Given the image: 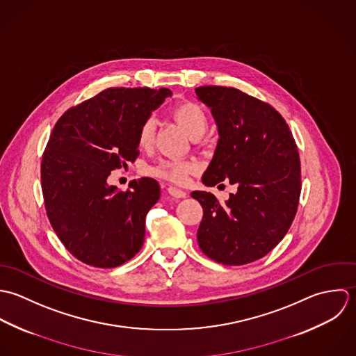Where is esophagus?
Returning a JSON list of instances; mask_svg holds the SVG:
<instances>
[{"mask_svg": "<svg viewBox=\"0 0 356 356\" xmlns=\"http://www.w3.org/2000/svg\"><path fill=\"white\" fill-rule=\"evenodd\" d=\"M168 193H169V195H172L173 198H184V197L187 195L184 191H181V190L176 188V187H168Z\"/></svg>", "mask_w": 356, "mask_h": 356, "instance_id": "34e87169", "label": "esophagus"}]
</instances>
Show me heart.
I'll list each match as a JSON object with an SVG mask.
<instances>
[{"label":"heart","mask_w":356,"mask_h":356,"mask_svg":"<svg viewBox=\"0 0 356 356\" xmlns=\"http://www.w3.org/2000/svg\"><path fill=\"white\" fill-rule=\"evenodd\" d=\"M170 115L193 139L201 138L208 129V115L205 110L195 102H179L170 110ZM154 136L155 122L152 118H147L143 121L138 131V143L142 148H148L154 142ZM194 170L195 165L190 161L183 159H165L149 169L151 175L176 184L186 183L188 175Z\"/></svg>","instance_id":"1"}]
</instances>
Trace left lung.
Listing matches in <instances>:
<instances>
[{
    "instance_id": "1",
    "label": "left lung",
    "mask_w": 356,
    "mask_h": 356,
    "mask_svg": "<svg viewBox=\"0 0 356 356\" xmlns=\"http://www.w3.org/2000/svg\"><path fill=\"white\" fill-rule=\"evenodd\" d=\"M195 93L212 108L220 135L202 181L238 187L225 204L212 193H191L204 209L198 243L217 263L249 264L270 253L294 220L301 193L297 144L271 104L227 86H198Z\"/></svg>"
}]
</instances>
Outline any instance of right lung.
<instances>
[{
  "instance_id": "1",
  "label": "right lung",
  "mask_w": 356,
  "mask_h": 356,
  "mask_svg": "<svg viewBox=\"0 0 356 356\" xmlns=\"http://www.w3.org/2000/svg\"><path fill=\"white\" fill-rule=\"evenodd\" d=\"M170 95L168 88H108L55 124L41 161L42 195L54 231L79 261L114 268L142 249L159 184L142 177L122 191L107 177L136 161L143 121Z\"/></svg>"
}]
</instances>
